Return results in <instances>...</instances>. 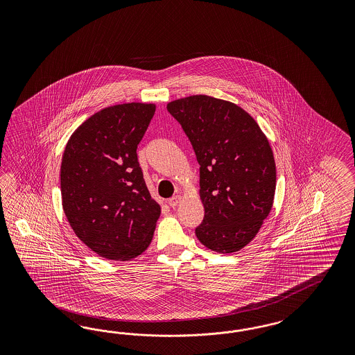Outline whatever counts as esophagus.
I'll return each mask as SVG.
<instances>
[{
    "instance_id": "1",
    "label": "esophagus",
    "mask_w": 355,
    "mask_h": 355,
    "mask_svg": "<svg viewBox=\"0 0 355 355\" xmlns=\"http://www.w3.org/2000/svg\"><path fill=\"white\" fill-rule=\"evenodd\" d=\"M181 199H182V198H181L180 195H175V196H173V198H171V199H169V202H168V203H169V205H171V207H173V208H174V207H177V205L181 203Z\"/></svg>"
}]
</instances>
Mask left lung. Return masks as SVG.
Listing matches in <instances>:
<instances>
[{
    "instance_id": "1",
    "label": "left lung",
    "mask_w": 355,
    "mask_h": 355,
    "mask_svg": "<svg viewBox=\"0 0 355 355\" xmlns=\"http://www.w3.org/2000/svg\"><path fill=\"white\" fill-rule=\"evenodd\" d=\"M166 109L200 165L205 218L195 234L216 252L239 251L258 234L273 205L276 164L267 137L248 112L216 97L178 98Z\"/></svg>"
}]
</instances>
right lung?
Listing matches in <instances>:
<instances>
[{"mask_svg":"<svg viewBox=\"0 0 355 355\" xmlns=\"http://www.w3.org/2000/svg\"><path fill=\"white\" fill-rule=\"evenodd\" d=\"M155 110L144 103L105 107L85 121L64 148V215L87 248L109 260L140 255L160 217L137 155Z\"/></svg>","mask_w":355,"mask_h":355,"instance_id":"obj_1","label":"right lung"}]
</instances>
